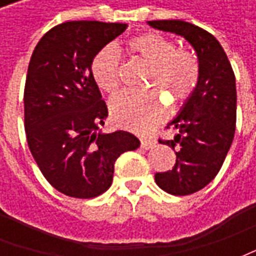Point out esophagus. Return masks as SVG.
Here are the masks:
<instances>
[{
    "instance_id": "esophagus-1",
    "label": "esophagus",
    "mask_w": 256,
    "mask_h": 256,
    "mask_svg": "<svg viewBox=\"0 0 256 256\" xmlns=\"http://www.w3.org/2000/svg\"><path fill=\"white\" fill-rule=\"evenodd\" d=\"M154 145H155V141H154V140H150V138L141 140V148H144V150H150Z\"/></svg>"
}]
</instances>
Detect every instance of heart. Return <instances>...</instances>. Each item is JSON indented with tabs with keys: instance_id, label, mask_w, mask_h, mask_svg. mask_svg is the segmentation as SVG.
<instances>
[{
	"instance_id": "heart-1",
	"label": "heart",
	"mask_w": 256,
	"mask_h": 256,
	"mask_svg": "<svg viewBox=\"0 0 256 256\" xmlns=\"http://www.w3.org/2000/svg\"><path fill=\"white\" fill-rule=\"evenodd\" d=\"M128 50L150 66L148 88H155L174 102L188 100L200 78L198 56L159 32H145L128 42ZM92 76L106 93H115L120 86V58L116 48L106 46L92 62ZM115 122L133 132L144 133L164 118L166 110L156 90L145 93L123 92L110 104Z\"/></svg>"
}]
</instances>
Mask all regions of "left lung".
I'll use <instances>...</instances> for the list:
<instances>
[{"instance_id":"obj_1","label":"left lung","mask_w":256,"mask_h":256,"mask_svg":"<svg viewBox=\"0 0 256 256\" xmlns=\"http://www.w3.org/2000/svg\"><path fill=\"white\" fill-rule=\"evenodd\" d=\"M148 24L184 36L200 64L196 89L167 126L178 134L159 140L176 150V164L155 174L159 188L185 196L208 185L224 164L236 130V78L224 48L208 31L184 20H152Z\"/></svg>"}]
</instances>
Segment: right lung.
Returning a JSON list of instances; mask_svg holds the SVG:
<instances>
[{"label": "right lung", "instance_id": "obj_1", "mask_svg": "<svg viewBox=\"0 0 256 256\" xmlns=\"http://www.w3.org/2000/svg\"><path fill=\"white\" fill-rule=\"evenodd\" d=\"M128 28L76 20L53 27L32 52L24 86V128L48 182L70 198H92L111 186L114 166L140 146L128 132L97 133L108 116L92 62Z\"/></svg>", "mask_w": 256, "mask_h": 256}]
</instances>
